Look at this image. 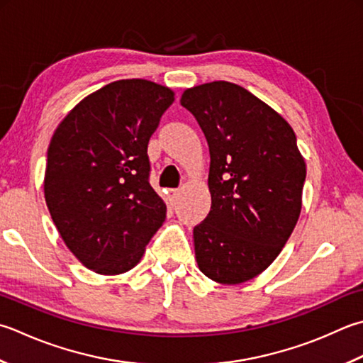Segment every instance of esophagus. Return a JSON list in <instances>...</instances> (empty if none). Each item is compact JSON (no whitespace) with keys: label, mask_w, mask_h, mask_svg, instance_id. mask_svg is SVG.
<instances>
[{"label":"esophagus","mask_w":363,"mask_h":363,"mask_svg":"<svg viewBox=\"0 0 363 363\" xmlns=\"http://www.w3.org/2000/svg\"><path fill=\"white\" fill-rule=\"evenodd\" d=\"M179 194H181L179 189H172V190H169V200L176 203L177 198H179Z\"/></svg>","instance_id":"34e87169"}]
</instances>
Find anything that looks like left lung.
Wrapping results in <instances>:
<instances>
[{"label":"left lung","instance_id":"obj_1","mask_svg":"<svg viewBox=\"0 0 363 363\" xmlns=\"http://www.w3.org/2000/svg\"><path fill=\"white\" fill-rule=\"evenodd\" d=\"M181 105L211 154V211L194 228L198 267L225 285L252 280L279 257L301 214L307 172L294 130L230 82L187 89Z\"/></svg>","mask_w":363,"mask_h":363}]
</instances>
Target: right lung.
<instances>
[{
    "mask_svg": "<svg viewBox=\"0 0 363 363\" xmlns=\"http://www.w3.org/2000/svg\"><path fill=\"white\" fill-rule=\"evenodd\" d=\"M173 102V91L152 82H113L53 133L45 201L62 240L91 271L127 272L165 222L167 206L149 184L147 143Z\"/></svg>",
    "mask_w": 363,
    "mask_h": 363,
    "instance_id": "right-lung-1",
    "label": "right lung"
}]
</instances>
